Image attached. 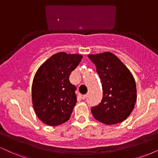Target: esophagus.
Wrapping results in <instances>:
<instances>
[{
  "mask_svg": "<svg viewBox=\"0 0 158 158\" xmlns=\"http://www.w3.org/2000/svg\"><path fill=\"white\" fill-rule=\"evenodd\" d=\"M88 94H85V95H83V96H82V99H86V98L88 97Z\"/></svg>",
  "mask_w": 158,
  "mask_h": 158,
  "instance_id": "esophagus-1",
  "label": "esophagus"
}]
</instances>
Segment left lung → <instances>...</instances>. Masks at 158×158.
I'll return each instance as SVG.
<instances>
[{
    "instance_id": "obj_1",
    "label": "left lung",
    "mask_w": 158,
    "mask_h": 158,
    "mask_svg": "<svg viewBox=\"0 0 158 158\" xmlns=\"http://www.w3.org/2000/svg\"><path fill=\"white\" fill-rule=\"evenodd\" d=\"M97 68L102 86V99L91 108L94 117L106 125L126 119L135 108L137 89L131 72L110 52L88 55Z\"/></svg>"
}]
</instances>
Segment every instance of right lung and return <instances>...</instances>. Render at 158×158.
<instances>
[{
	"label": "right lung",
	"mask_w": 158,
	"mask_h": 158,
	"mask_svg": "<svg viewBox=\"0 0 158 158\" xmlns=\"http://www.w3.org/2000/svg\"><path fill=\"white\" fill-rule=\"evenodd\" d=\"M82 56L60 52L39 68L32 85V106L45 124L56 126L70 119L77 103V87L69 80Z\"/></svg>",
	"instance_id": "1"
}]
</instances>
